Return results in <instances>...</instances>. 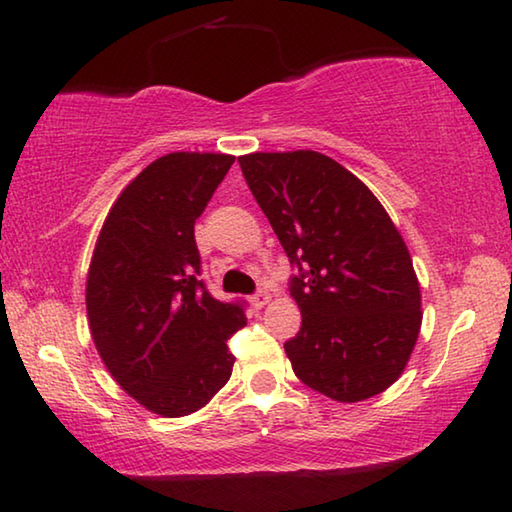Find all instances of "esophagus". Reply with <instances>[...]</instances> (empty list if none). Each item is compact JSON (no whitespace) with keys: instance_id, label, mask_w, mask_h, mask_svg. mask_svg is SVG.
Instances as JSON below:
<instances>
[{"instance_id":"esophagus-1","label":"esophagus","mask_w":512,"mask_h":512,"mask_svg":"<svg viewBox=\"0 0 512 512\" xmlns=\"http://www.w3.org/2000/svg\"><path fill=\"white\" fill-rule=\"evenodd\" d=\"M268 300H271V293L264 289H259L253 293V296H250V302H253V307H257V309H262Z\"/></svg>"}]
</instances>
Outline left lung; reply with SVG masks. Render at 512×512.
Segmentation results:
<instances>
[{"label": "left lung", "mask_w": 512, "mask_h": 512, "mask_svg": "<svg viewBox=\"0 0 512 512\" xmlns=\"http://www.w3.org/2000/svg\"><path fill=\"white\" fill-rule=\"evenodd\" d=\"M239 164L298 268L289 291L302 325L284 343L296 377L336 402L386 391L422 323L418 277L391 216L323 153H250Z\"/></svg>", "instance_id": "8db88e82"}]
</instances>
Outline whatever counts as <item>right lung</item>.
<instances>
[{"instance_id": "obj_1", "label": "right lung", "mask_w": 512, "mask_h": 512, "mask_svg": "<svg viewBox=\"0 0 512 512\" xmlns=\"http://www.w3.org/2000/svg\"><path fill=\"white\" fill-rule=\"evenodd\" d=\"M235 158L169 153L112 205L94 248L85 305L103 363L146 409L180 418L232 375L228 339L246 325L244 302L212 298L201 280L194 223Z\"/></svg>"}]
</instances>
